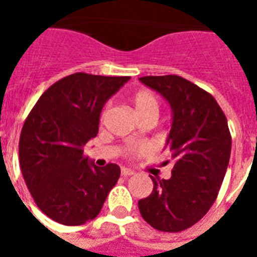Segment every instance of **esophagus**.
Returning <instances> with one entry per match:
<instances>
[{
    "label": "esophagus",
    "mask_w": 257,
    "mask_h": 257,
    "mask_svg": "<svg viewBox=\"0 0 257 257\" xmlns=\"http://www.w3.org/2000/svg\"><path fill=\"white\" fill-rule=\"evenodd\" d=\"M135 175V172L132 169L129 168H121V176H124V177H129V176Z\"/></svg>",
    "instance_id": "1"
}]
</instances>
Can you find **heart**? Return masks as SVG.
Listing matches in <instances>:
<instances>
[{"mask_svg":"<svg viewBox=\"0 0 257 257\" xmlns=\"http://www.w3.org/2000/svg\"><path fill=\"white\" fill-rule=\"evenodd\" d=\"M131 101H132L133 106H135V110H136L137 116L139 117L147 116V114H151V113H155V114L159 113V100H157L156 94H155L152 90H149V89H140V90L135 92L132 94V97H131ZM109 110H110V104L108 102V104L102 108V110H101V124L106 120V117H108L109 114ZM143 149L144 148L129 149L128 156L132 159V157H135L137 151H143Z\"/></svg>","mask_w":257,"mask_h":257,"instance_id":"heart-1","label":"heart"}]
</instances>
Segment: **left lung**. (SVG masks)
I'll return each instance as SVG.
<instances>
[{
    "instance_id": "left-lung-1",
    "label": "left lung",
    "mask_w": 257,
    "mask_h": 257,
    "mask_svg": "<svg viewBox=\"0 0 257 257\" xmlns=\"http://www.w3.org/2000/svg\"><path fill=\"white\" fill-rule=\"evenodd\" d=\"M140 81L172 106L167 148L173 168L169 180L151 176L153 191L139 201V209L157 231H185L203 219L219 195L231 156L227 117L211 93L180 76H145Z\"/></svg>"
}]
</instances>
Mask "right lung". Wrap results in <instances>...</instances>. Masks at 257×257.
Wrapping results in <instances>:
<instances>
[{
    "label": "right lung",
    "mask_w": 257,
    "mask_h": 257,
    "mask_svg": "<svg viewBox=\"0 0 257 257\" xmlns=\"http://www.w3.org/2000/svg\"><path fill=\"white\" fill-rule=\"evenodd\" d=\"M128 76L78 72L58 80L38 98L20 136V165L37 207L64 225L93 220L120 177V167L89 164L84 145L97 136L104 104Z\"/></svg>",
    "instance_id": "right-lung-1"
}]
</instances>
